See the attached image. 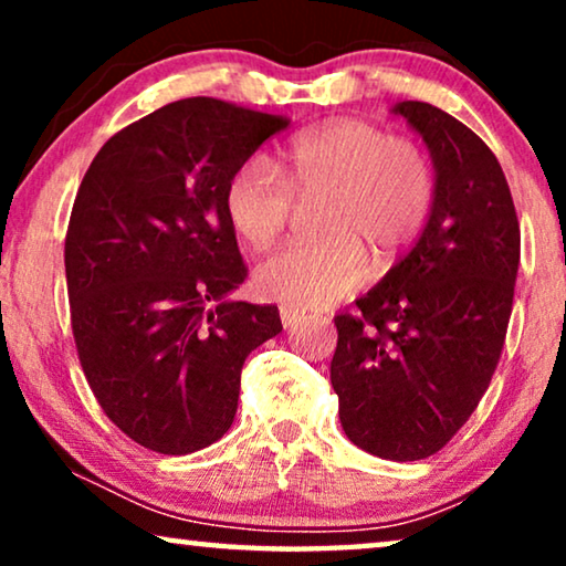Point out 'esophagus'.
Segmentation results:
<instances>
[{
    "instance_id": "1",
    "label": "esophagus",
    "mask_w": 566,
    "mask_h": 566,
    "mask_svg": "<svg viewBox=\"0 0 566 566\" xmlns=\"http://www.w3.org/2000/svg\"><path fill=\"white\" fill-rule=\"evenodd\" d=\"M304 319H306V314L298 312V308H291V306L281 308V322H283L285 329H296Z\"/></svg>"
}]
</instances>
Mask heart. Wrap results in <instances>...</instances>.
<instances>
[{"instance_id":"heart-1","label":"heart","mask_w":566,"mask_h":566,"mask_svg":"<svg viewBox=\"0 0 566 566\" xmlns=\"http://www.w3.org/2000/svg\"><path fill=\"white\" fill-rule=\"evenodd\" d=\"M281 177L262 157L229 177L223 213L254 250L273 244L291 219L293 198L324 196V237L291 242L254 270L260 296L293 308H324L358 289L366 250L389 262L428 221L436 177L430 159L407 138L363 120H335L293 138L281 154Z\"/></svg>"}]
</instances>
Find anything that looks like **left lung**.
<instances>
[{
    "label": "left lung",
    "mask_w": 566,
    "mask_h": 566,
    "mask_svg": "<svg viewBox=\"0 0 566 566\" xmlns=\"http://www.w3.org/2000/svg\"><path fill=\"white\" fill-rule=\"evenodd\" d=\"M394 115L422 138L436 198L412 250L339 314L329 366L345 436L389 461L438 453L474 412L513 312L521 227L505 172L474 130L436 105Z\"/></svg>",
    "instance_id": "1"
}]
</instances>
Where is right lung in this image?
Instances as JSON below:
<instances>
[{
    "mask_svg": "<svg viewBox=\"0 0 566 566\" xmlns=\"http://www.w3.org/2000/svg\"><path fill=\"white\" fill-rule=\"evenodd\" d=\"M283 115L185 97L130 123L84 175L64 265L76 350L105 415L185 455L231 428L244 358L283 329L231 298L247 270L223 190Z\"/></svg>",
    "mask_w": 566,
    "mask_h": 566,
    "instance_id": "obj_1",
    "label": "right lung"
}]
</instances>
